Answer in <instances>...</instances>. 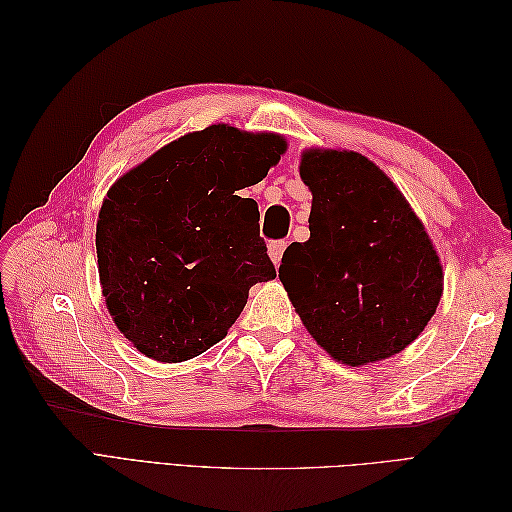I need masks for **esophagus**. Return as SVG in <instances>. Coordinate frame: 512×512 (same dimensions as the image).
Wrapping results in <instances>:
<instances>
[{
  "label": "esophagus",
  "mask_w": 512,
  "mask_h": 512,
  "mask_svg": "<svg viewBox=\"0 0 512 512\" xmlns=\"http://www.w3.org/2000/svg\"><path fill=\"white\" fill-rule=\"evenodd\" d=\"M286 247H288V241H271L269 243V258L273 260V265L275 267H280V262H282V256H284V252H286Z\"/></svg>",
  "instance_id": "obj_1"
}]
</instances>
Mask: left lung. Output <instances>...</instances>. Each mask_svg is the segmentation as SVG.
I'll return each mask as SVG.
<instances>
[{"instance_id":"1","label":"left lung","mask_w":512,"mask_h":512,"mask_svg":"<svg viewBox=\"0 0 512 512\" xmlns=\"http://www.w3.org/2000/svg\"><path fill=\"white\" fill-rule=\"evenodd\" d=\"M309 239L290 243L280 280L309 335L359 367L404 350L442 297V265L393 181L361 153L309 149Z\"/></svg>"}]
</instances>
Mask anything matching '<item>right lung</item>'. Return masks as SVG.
Segmentation results:
<instances>
[{"label": "right lung", "instance_id": "1", "mask_svg": "<svg viewBox=\"0 0 512 512\" xmlns=\"http://www.w3.org/2000/svg\"><path fill=\"white\" fill-rule=\"evenodd\" d=\"M286 141L226 123L181 136L108 190L96 228L106 309L138 352L181 363L226 337L275 277L256 200Z\"/></svg>", "mask_w": 512, "mask_h": 512}]
</instances>
